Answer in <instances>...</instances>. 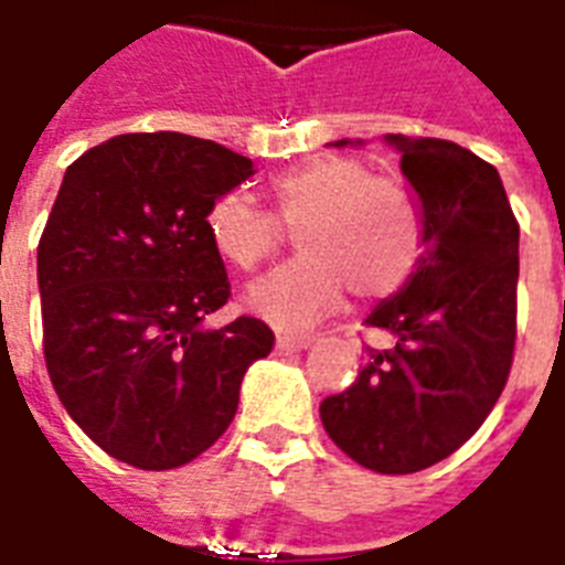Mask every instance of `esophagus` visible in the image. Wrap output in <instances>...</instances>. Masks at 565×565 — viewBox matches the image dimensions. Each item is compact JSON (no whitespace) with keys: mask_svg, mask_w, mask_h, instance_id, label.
<instances>
[{"mask_svg":"<svg viewBox=\"0 0 565 565\" xmlns=\"http://www.w3.org/2000/svg\"><path fill=\"white\" fill-rule=\"evenodd\" d=\"M275 345H278V352H299V349H308L310 337L308 334H278Z\"/></svg>","mask_w":565,"mask_h":565,"instance_id":"34e87169","label":"esophagus"}]
</instances>
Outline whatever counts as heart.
<instances>
[{
	"label": "heart",
	"mask_w": 565,
	"mask_h": 565,
	"mask_svg": "<svg viewBox=\"0 0 565 565\" xmlns=\"http://www.w3.org/2000/svg\"><path fill=\"white\" fill-rule=\"evenodd\" d=\"M204 231L222 260L257 269L296 234L301 255L248 290L257 317L308 328L345 299L377 301L411 281L425 255V216L407 184L352 154H326L269 181V213L246 195L213 199Z\"/></svg>",
	"instance_id": "heart-1"
}]
</instances>
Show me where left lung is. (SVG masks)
I'll return each mask as SVG.
<instances>
[{
	"instance_id": "left-lung-1",
	"label": "left lung",
	"mask_w": 565,
	"mask_h": 565,
	"mask_svg": "<svg viewBox=\"0 0 565 565\" xmlns=\"http://www.w3.org/2000/svg\"><path fill=\"white\" fill-rule=\"evenodd\" d=\"M386 140L419 193L425 255L404 290L366 317L393 345H366L354 384L328 395L319 416L354 463L411 475L455 455L508 384L519 222L499 170L475 152L439 137Z\"/></svg>"
}]
</instances>
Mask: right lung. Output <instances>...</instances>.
<instances>
[{
	"label": "right lung",
	"instance_id": "obj_1",
	"mask_svg": "<svg viewBox=\"0 0 565 565\" xmlns=\"http://www.w3.org/2000/svg\"><path fill=\"white\" fill-rule=\"evenodd\" d=\"M248 175V158L179 131L110 137L66 167L38 246L43 358L75 425L122 463L207 451L273 352L255 317L202 326L231 299L204 216Z\"/></svg>",
	"mask_w": 565,
	"mask_h": 565
}]
</instances>
